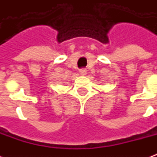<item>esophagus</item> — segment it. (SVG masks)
Masks as SVG:
<instances>
[{
  "instance_id": "esophagus-1",
  "label": "esophagus",
  "mask_w": 157,
  "mask_h": 157,
  "mask_svg": "<svg viewBox=\"0 0 157 157\" xmlns=\"http://www.w3.org/2000/svg\"><path fill=\"white\" fill-rule=\"evenodd\" d=\"M79 72H80V74H81L82 75H86V70H85V69H82V70H80Z\"/></svg>"
}]
</instances>
